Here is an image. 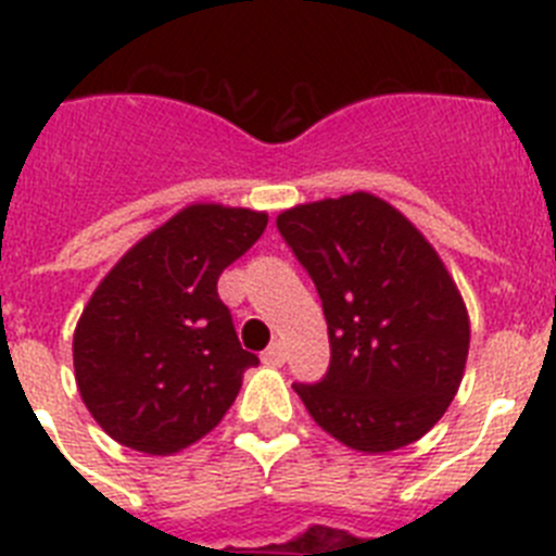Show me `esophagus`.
<instances>
[{
  "label": "esophagus",
  "mask_w": 556,
  "mask_h": 556,
  "mask_svg": "<svg viewBox=\"0 0 556 556\" xmlns=\"http://www.w3.org/2000/svg\"><path fill=\"white\" fill-rule=\"evenodd\" d=\"M262 358H264V365L278 367V365H283V358H287V353H283L281 342H273V345H269L267 351L262 353Z\"/></svg>",
  "instance_id": "34e87169"
}]
</instances>
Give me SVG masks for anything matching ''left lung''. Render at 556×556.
Masks as SVG:
<instances>
[{
  "label": "left lung",
  "mask_w": 556,
  "mask_h": 556,
  "mask_svg": "<svg viewBox=\"0 0 556 556\" xmlns=\"http://www.w3.org/2000/svg\"><path fill=\"white\" fill-rule=\"evenodd\" d=\"M323 301L331 365L294 384L314 424L365 454L415 443L445 415L470 345L468 308L426 236L376 194L275 219Z\"/></svg>",
  "instance_id": "left-lung-1"
}]
</instances>
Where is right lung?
<instances>
[{
  "label": "right lung",
  "mask_w": 556,
  "mask_h": 556,
  "mask_svg": "<svg viewBox=\"0 0 556 556\" xmlns=\"http://www.w3.org/2000/svg\"><path fill=\"white\" fill-rule=\"evenodd\" d=\"M264 228V211L186 205L94 289L75 328V378L116 443L175 454L230 409L258 356L239 345L217 281Z\"/></svg>",
  "instance_id": "right-lung-1"
}]
</instances>
